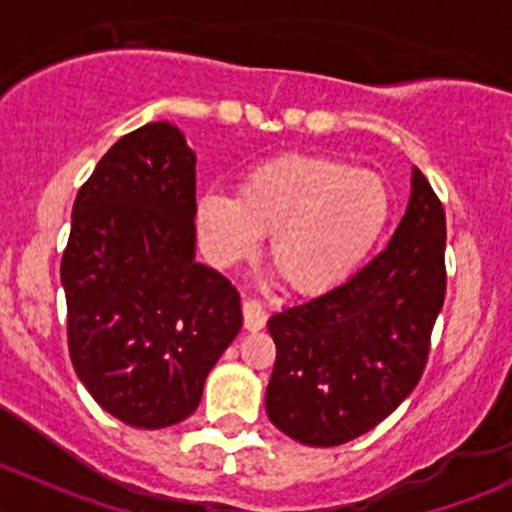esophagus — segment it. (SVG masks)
I'll use <instances>...</instances> for the list:
<instances>
[{
    "instance_id": "1",
    "label": "esophagus",
    "mask_w": 512,
    "mask_h": 512,
    "mask_svg": "<svg viewBox=\"0 0 512 512\" xmlns=\"http://www.w3.org/2000/svg\"><path fill=\"white\" fill-rule=\"evenodd\" d=\"M242 319H245V329L257 332V329L265 327L267 322V309L260 299H245L242 302Z\"/></svg>"
}]
</instances>
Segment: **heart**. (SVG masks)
<instances>
[{"label":"heart","mask_w":512,"mask_h":512,"mask_svg":"<svg viewBox=\"0 0 512 512\" xmlns=\"http://www.w3.org/2000/svg\"><path fill=\"white\" fill-rule=\"evenodd\" d=\"M391 218V190L374 170L327 156H277L242 175L237 195L208 190L198 230L220 267L250 262L270 237V262L294 292L347 282Z\"/></svg>","instance_id":"b5f03b06"}]
</instances>
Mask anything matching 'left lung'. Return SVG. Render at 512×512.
<instances>
[{
	"instance_id": "obj_1",
	"label": "left lung",
	"mask_w": 512,
	"mask_h": 512,
	"mask_svg": "<svg viewBox=\"0 0 512 512\" xmlns=\"http://www.w3.org/2000/svg\"><path fill=\"white\" fill-rule=\"evenodd\" d=\"M446 297V213L414 168L394 237L344 285L267 322L277 347L265 406L304 446H342L416 389Z\"/></svg>"
}]
</instances>
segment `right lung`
<instances>
[{"label":"right lung","mask_w":512,"mask_h":512,"mask_svg":"<svg viewBox=\"0 0 512 512\" xmlns=\"http://www.w3.org/2000/svg\"><path fill=\"white\" fill-rule=\"evenodd\" d=\"M193 218L195 153L168 121L118 138L74 200L61 257L69 356L128 426L193 414L242 327L237 289L193 260Z\"/></svg>","instance_id":"1"}]
</instances>
